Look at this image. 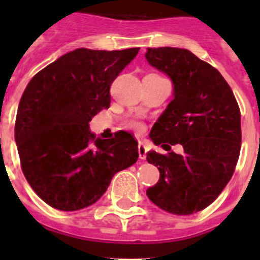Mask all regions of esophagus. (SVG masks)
I'll return each mask as SVG.
<instances>
[{
  "instance_id": "1",
  "label": "esophagus",
  "mask_w": 260,
  "mask_h": 260,
  "mask_svg": "<svg viewBox=\"0 0 260 260\" xmlns=\"http://www.w3.org/2000/svg\"><path fill=\"white\" fill-rule=\"evenodd\" d=\"M147 151L148 150H147L146 144L139 142V144H138V153H139V158H141V160H146Z\"/></svg>"
}]
</instances>
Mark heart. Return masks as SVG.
I'll return each instance as SVG.
<instances>
[{
    "label": "heart",
    "instance_id": "b5f03b06",
    "mask_svg": "<svg viewBox=\"0 0 260 260\" xmlns=\"http://www.w3.org/2000/svg\"><path fill=\"white\" fill-rule=\"evenodd\" d=\"M132 126H133V127H134V128H137V130H142V125H141V123L133 122Z\"/></svg>",
    "mask_w": 260,
    "mask_h": 260
}]
</instances>
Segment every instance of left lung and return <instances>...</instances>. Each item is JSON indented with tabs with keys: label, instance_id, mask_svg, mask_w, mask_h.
<instances>
[{
	"label": "left lung",
	"instance_id": "1",
	"mask_svg": "<svg viewBox=\"0 0 260 260\" xmlns=\"http://www.w3.org/2000/svg\"><path fill=\"white\" fill-rule=\"evenodd\" d=\"M144 56L173 84V100L150 134L168 153H147L160 172L147 197L167 212L191 215L208 207L233 176L241 150L240 108L222 75L190 50L148 48ZM168 143H180L184 152L174 154Z\"/></svg>",
	"mask_w": 260,
	"mask_h": 260
}]
</instances>
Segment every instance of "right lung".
Here are the masks:
<instances>
[{
	"mask_svg": "<svg viewBox=\"0 0 260 260\" xmlns=\"http://www.w3.org/2000/svg\"><path fill=\"white\" fill-rule=\"evenodd\" d=\"M138 52L78 48L27 84L15 119V143L26 180L50 207L92 206L117 172L137 162L138 142L132 135L102 139L89 130V121L109 108L110 84Z\"/></svg>",
	"mask_w": 260,
	"mask_h": 260,
	"instance_id": "1",
	"label": "right lung"
}]
</instances>
